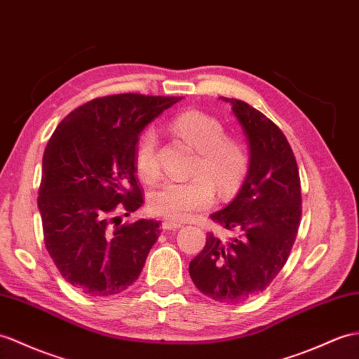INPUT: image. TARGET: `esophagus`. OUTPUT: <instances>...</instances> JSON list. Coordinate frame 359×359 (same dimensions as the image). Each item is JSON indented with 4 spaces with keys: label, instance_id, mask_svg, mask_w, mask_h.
Segmentation results:
<instances>
[{
    "label": "esophagus",
    "instance_id": "1",
    "mask_svg": "<svg viewBox=\"0 0 359 359\" xmlns=\"http://www.w3.org/2000/svg\"><path fill=\"white\" fill-rule=\"evenodd\" d=\"M182 226L180 223L177 222H172V220H163L162 222V228L166 231H172V229H179Z\"/></svg>",
    "mask_w": 359,
    "mask_h": 359
}]
</instances>
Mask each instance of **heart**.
I'll list each match as a JSON object with an SVG mask.
<instances>
[{
	"mask_svg": "<svg viewBox=\"0 0 359 359\" xmlns=\"http://www.w3.org/2000/svg\"><path fill=\"white\" fill-rule=\"evenodd\" d=\"M174 135L196 149L191 172L197 177L177 182L168 180L153 189L147 197L151 214L174 222H183L208 210L214 203L217 187L222 194H229L245 179L249 170V153L241 140L224 136L219 119L202 111L177 114L170 123ZM137 176L149 183L161 174L157 159V135L153 128L142 133L135 153Z\"/></svg>",
	"mask_w": 359,
	"mask_h": 359,
	"instance_id": "heart-1",
	"label": "heart"
}]
</instances>
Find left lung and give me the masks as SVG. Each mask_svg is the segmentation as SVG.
Here are the masks:
<instances>
[{
	"label": "left lung",
	"mask_w": 359,
	"mask_h": 359,
	"mask_svg": "<svg viewBox=\"0 0 359 359\" xmlns=\"http://www.w3.org/2000/svg\"><path fill=\"white\" fill-rule=\"evenodd\" d=\"M220 99L232 105L245 133L249 170L234 200L211 214L237 236L222 241L210 232L189 275L214 302L237 304L263 292L287 262L302 219V187L292 148L277 125L240 99Z\"/></svg>",
	"instance_id": "left-lung-1"
}]
</instances>
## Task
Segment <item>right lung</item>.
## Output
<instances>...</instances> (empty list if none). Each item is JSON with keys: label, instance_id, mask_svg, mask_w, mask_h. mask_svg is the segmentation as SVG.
Listing matches in <instances>:
<instances>
[{"label": "right lung", "instance_id": "1", "mask_svg": "<svg viewBox=\"0 0 359 359\" xmlns=\"http://www.w3.org/2000/svg\"><path fill=\"white\" fill-rule=\"evenodd\" d=\"M182 97L136 93L93 99L57 125L43 157L38 208L46 248L62 277L90 297L137 280L159 222L121 224L144 196L136 179L139 135Z\"/></svg>", "mask_w": 359, "mask_h": 359}]
</instances>
